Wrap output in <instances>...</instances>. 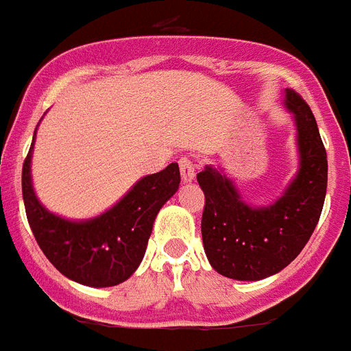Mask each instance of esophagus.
Masks as SVG:
<instances>
[{
  "label": "esophagus",
  "mask_w": 351,
  "mask_h": 351,
  "mask_svg": "<svg viewBox=\"0 0 351 351\" xmlns=\"http://www.w3.org/2000/svg\"><path fill=\"white\" fill-rule=\"evenodd\" d=\"M179 169H181V178L184 182H190L195 178V161L192 158L184 156L179 159Z\"/></svg>",
  "instance_id": "34e87169"
}]
</instances>
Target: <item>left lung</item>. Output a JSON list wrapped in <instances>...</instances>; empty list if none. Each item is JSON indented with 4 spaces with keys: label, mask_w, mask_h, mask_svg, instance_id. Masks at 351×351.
<instances>
[{
    "label": "left lung",
    "mask_w": 351,
    "mask_h": 351,
    "mask_svg": "<svg viewBox=\"0 0 351 351\" xmlns=\"http://www.w3.org/2000/svg\"><path fill=\"white\" fill-rule=\"evenodd\" d=\"M287 109L296 118L301 167L273 206L251 208L219 170L197 173L204 192L201 233L217 273L242 282L273 276L301 253L319 222L325 204L328 161L308 104L287 89Z\"/></svg>",
    "instance_id": "1"
}]
</instances>
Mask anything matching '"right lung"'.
<instances>
[{
    "label": "right lung",
    "mask_w": 351,
    "mask_h": 351,
    "mask_svg": "<svg viewBox=\"0 0 351 351\" xmlns=\"http://www.w3.org/2000/svg\"><path fill=\"white\" fill-rule=\"evenodd\" d=\"M34 147V143H32ZM32 147L23 163V201L32 233L57 271L89 287L125 282L143 258L152 224L165 202L178 192L179 165L136 182L117 206L86 222H69L46 211L30 181Z\"/></svg>",
    "instance_id": "obj_1"
}]
</instances>
